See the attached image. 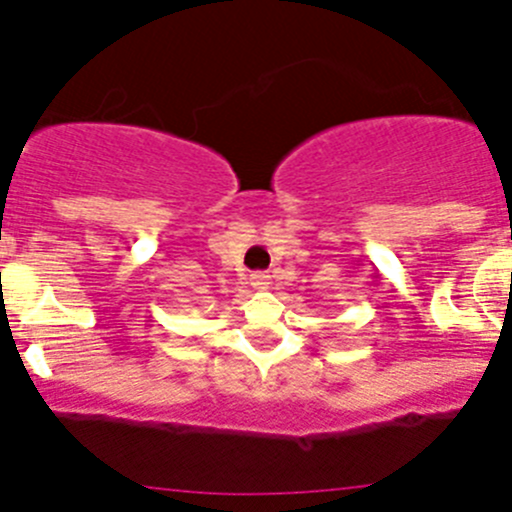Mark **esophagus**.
I'll use <instances>...</instances> for the list:
<instances>
[{
  "label": "esophagus",
  "instance_id": "1",
  "mask_svg": "<svg viewBox=\"0 0 512 512\" xmlns=\"http://www.w3.org/2000/svg\"><path fill=\"white\" fill-rule=\"evenodd\" d=\"M250 285L255 289H267V285H270V275H267V272H252Z\"/></svg>",
  "mask_w": 512,
  "mask_h": 512
}]
</instances>
